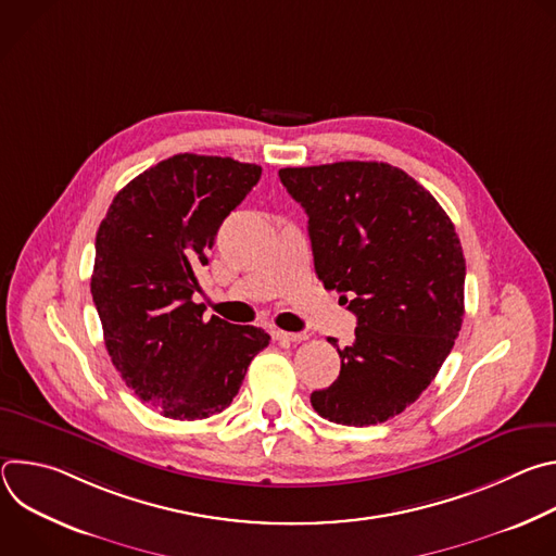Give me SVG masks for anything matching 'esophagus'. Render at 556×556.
<instances>
[{
  "instance_id": "1",
  "label": "esophagus",
  "mask_w": 556,
  "mask_h": 556,
  "mask_svg": "<svg viewBox=\"0 0 556 556\" xmlns=\"http://www.w3.org/2000/svg\"><path fill=\"white\" fill-rule=\"evenodd\" d=\"M275 341H290V343H301L307 339L305 332H283V330H273L270 332Z\"/></svg>"
}]
</instances>
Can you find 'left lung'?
Segmentation results:
<instances>
[{"label": "left lung", "instance_id": "1", "mask_svg": "<svg viewBox=\"0 0 556 556\" xmlns=\"http://www.w3.org/2000/svg\"><path fill=\"white\" fill-rule=\"evenodd\" d=\"M307 213L314 270L356 314L341 374L312 391L321 418L367 427L403 414L453 350L464 316L466 264L438 200L403 169L345 161L279 169Z\"/></svg>", "mask_w": 556, "mask_h": 556}]
</instances>
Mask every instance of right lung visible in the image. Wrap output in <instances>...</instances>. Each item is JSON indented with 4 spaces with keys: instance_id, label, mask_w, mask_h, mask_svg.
I'll return each instance as SVG.
<instances>
[{
    "instance_id": "1",
    "label": "right lung",
    "mask_w": 556,
    "mask_h": 556,
    "mask_svg": "<svg viewBox=\"0 0 556 556\" xmlns=\"http://www.w3.org/2000/svg\"><path fill=\"white\" fill-rule=\"evenodd\" d=\"M260 178L257 165L178 153L121 189L99 226L90 288L105 348L125 384L165 418L224 412L270 343L262 328L204 321L193 301L222 222Z\"/></svg>"
}]
</instances>
